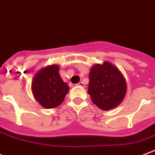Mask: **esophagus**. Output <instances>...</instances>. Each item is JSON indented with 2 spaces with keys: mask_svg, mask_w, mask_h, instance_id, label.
Wrapping results in <instances>:
<instances>
[{
  "mask_svg": "<svg viewBox=\"0 0 155 155\" xmlns=\"http://www.w3.org/2000/svg\"><path fill=\"white\" fill-rule=\"evenodd\" d=\"M78 85L80 86V87H83V88H84V87H85V84H84V83L82 82V81H80V82L78 84Z\"/></svg>",
  "mask_w": 155,
  "mask_h": 155,
  "instance_id": "34e87169",
  "label": "esophagus"
}]
</instances>
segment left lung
<instances>
[{"label":"left lung","instance_id":"obj_1","mask_svg":"<svg viewBox=\"0 0 155 155\" xmlns=\"http://www.w3.org/2000/svg\"><path fill=\"white\" fill-rule=\"evenodd\" d=\"M127 84L124 78L116 67L108 62L92 67L89 73L88 93L96 106L109 110L122 101Z\"/></svg>","mask_w":155,"mask_h":155}]
</instances>
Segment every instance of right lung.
Returning a JSON list of instances; mask_svg holds the SVG:
<instances>
[{"instance_id":"add662e5","label":"right lung","mask_w":155,"mask_h":155,"mask_svg":"<svg viewBox=\"0 0 155 155\" xmlns=\"http://www.w3.org/2000/svg\"><path fill=\"white\" fill-rule=\"evenodd\" d=\"M31 89L36 101L45 108L50 109L63 101L69 91V86L60 77L58 66L53 65L35 75Z\"/></svg>"}]
</instances>
